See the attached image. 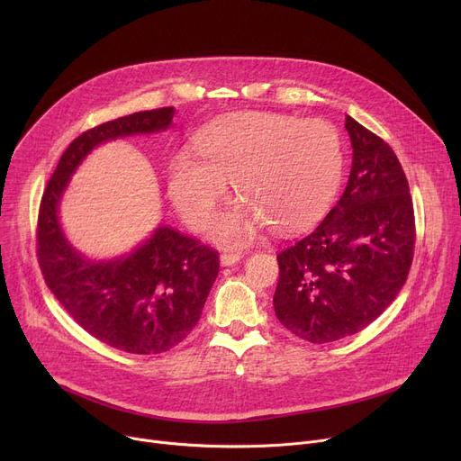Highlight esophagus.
<instances>
[{
	"mask_svg": "<svg viewBox=\"0 0 461 461\" xmlns=\"http://www.w3.org/2000/svg\"><path fill=\"white\" fill-rule=\"evenodd\" d=\"M240 259H243V254H233V252H228V254H222V256H221L222 267H231V265L239 263Z\"/></svg>",
	"mask_w": 461,
	"mask_h": 461,
	"instance_id": "obj_1",
	"label": "esophagus"
}]
</instances>
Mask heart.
<instances>
[{
  "instance_id": "heart-1",
  "label": "heart",
  "mask_w": 461,
  "mask_h": 461,
  "mask_svg": "<svg viewBox=\"0 0 461 461\" xmlns=\"http://www.w3.org/2000/svg\"><path fill=\"white\" fill-rule=\"evenodd\" d=\"M194 157L179 151L167 169V194L194 230L207 224L226 196L228 183L243 200L209 226L214 243L240 249L259 228L295 230L330 202L342 177L344 151L338 131L323 119L247 112L209 125Z\"/></svg>"
}]
</instances>
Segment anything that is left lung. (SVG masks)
Masks as SVG:
<instances>
[{"instance_id": "left-lung-1", "label": "left lung", "mask_w": 461, "mask_h": 461, "mask_svg": "<svg viewBox=\"0 0 461 461\" xmlns=\"http://www.w3.org/2000/svg\"><path fill=\"white\" fill-rule=\"evenodd\" d=\"M353 162L342 198L278 254V321L312 344L366 329L407 280L415 249L409 185L394 151L346 115Z\"/></svg>"}]
</instances>
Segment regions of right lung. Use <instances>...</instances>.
Here are the masks:
<instances>
[{"mask_svg": "<svg viewBox=\"0 0 461 461\" xmlns=\"http://www.w3.org/2000/svg\"><path fill=\"white\" fill-rule=\"evenodd\" d=\"M176 110L117 117L72 141L48 181L39 209L37 254L46 285L84 330L110 348L157 355L196 327L218 276V252L172 226H158L127 254L93 259L67 239L59 205L86 157L99 145L172 125Z\"/></svg>", "mask_w": 461, "mask_h": 461, "instance_id": "obj_1", "label": "right lung"}]
</instances>
